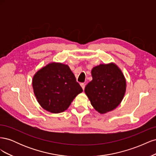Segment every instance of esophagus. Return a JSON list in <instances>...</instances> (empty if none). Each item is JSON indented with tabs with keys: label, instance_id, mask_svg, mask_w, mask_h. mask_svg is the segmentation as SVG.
Wrapping results in <instances>:
<instances>
[{
	"label": "esophagus",
	"instance_id": "1",
	"mask_svg": "<svg viewBox=\"0 0 156 156\" xmlns=\"http://www.w3.org/2000/svg\"><path fill=\"white\" fill-rule=\"evenodd\" d=\"M81 87H82L83 90H84V88H85V84H84V83H81Z\"/></svg>",
	"mask_w": 156,
	"mask_h": 156
}]
</instances>
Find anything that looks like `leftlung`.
I'll use <instances>...</instances> for the list:
<instances>
[{"label": "left lung", "mask_w": 156, "mask_h": 156, "mask_svg": "<svg viewBox=\"0 0 156 156\" xmlns=\"http://www.w3.org/2000/svg\"><path fill=\"white\" fill-rule=\"evenodd\" d=\"M92 80L84 88L91 105L100 114L114 110L122 101L126 80L115 63L100 64L91 71Z\"/></svg>", "instance_id": "obj_1"}]
</instances>
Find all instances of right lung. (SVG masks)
<instances>
[{"mask_svg": "<svg viewBox=\"0 0 156 156\" xmlns=\"http://www.w3.org/2000/svg\"><path fill=\"white\" fill-rule=\"evenodd\" d=\"M37 102L51 113L66 111L83 89L68 65L51 62L41 68L32 79Z\"/></svg>", "mask_w": 156, "mask_h": 156, "instance_id": "1", "label": "right lung"}]
</instances>
